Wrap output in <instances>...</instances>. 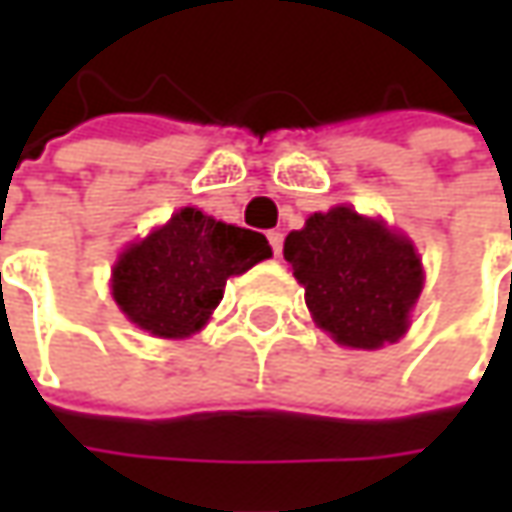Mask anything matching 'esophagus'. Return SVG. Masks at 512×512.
Listing matches in <instances>:
<instances>
[{"label":"esophagus","mask_w":512,"mask_h":512,"mask_svg":"<svg viewBox=\"0 0 512 512\" xmlns=\"http://www.w3.org/2000/svg\"><path fill=\"white\" fill-rule=\"evenodd\" d=\"M267 242L273 247V256H282V242H285L282 230H270V233H267Z\"/></svg>","instance_id":"esophagus-1"}]
</instances>
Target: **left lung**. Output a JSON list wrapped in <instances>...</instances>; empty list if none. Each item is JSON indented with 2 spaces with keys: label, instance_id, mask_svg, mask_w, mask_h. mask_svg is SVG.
Instances as JSON below:
<instances>
[{
  "label": "left lung",
  "instance_id": "8db88e82",
  "mask_svg": "<svg viewBox=\"0 0 512 512\" xmlns=\"http://www.w3.org/2000/svg\"><path fill=\"white\" fill-rule=\"evenodd\" d=\"M285 259L305 285L313 322L344 347L379 350L402 339L424 285L410 239L353 207L313 213L287 233Z\"/></svg>",
  "mask_w": 512,
  "mask_h": 512
}]
</instances>
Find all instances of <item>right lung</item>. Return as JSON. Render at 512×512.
Returning a JSON list of instances; mask_svg holds the SVG:
<instances>
[{"label": "right lung", "instance_id": "add662e5", "mask_svg": "<svg viewBox=\"0 0 512 512\" xmlns=\"http://www.w3.org/2000/svg\"><path fill=\"white\" fill-rule=\"evenodd\" d=\"M270 256L262 233L182 207L119 256L110 287L133 325L159 339H187L207 325L227 279Z\"/></svg>", "mask_w": 512, "mask_h": 512}]
</instances>
